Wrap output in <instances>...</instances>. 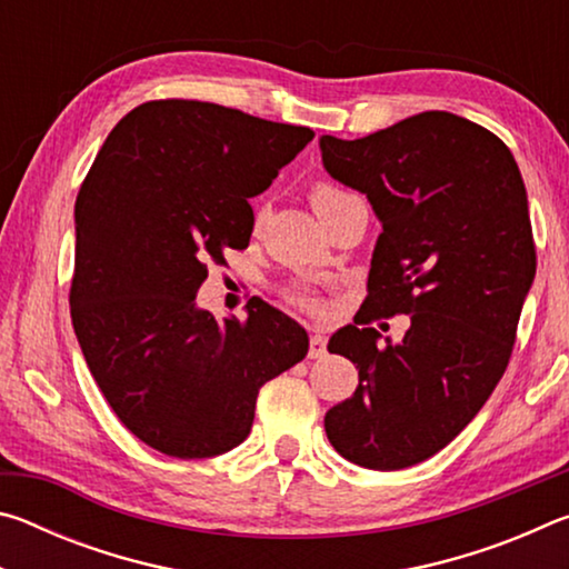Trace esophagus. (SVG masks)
Instances as JSON below:
<instances>
[{
	"label": "esophagus",
	"mask_w": 569,
	"mask_h": 569,
	"mask_svg": "<svg viewBox=\"0 0 569 569\" xmlns=\"http://www.w3.org/2000/svg\"><path fill=\"white\" fill-rule=\"evenodd\" d=\"M308 356H311V359H323L326 356V339L319 331L311 333V341H308Z\"/></svg>",
	"instance_id": "34e87169"
}]
</instances>
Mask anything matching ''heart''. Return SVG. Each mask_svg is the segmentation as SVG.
I'll return each instance as SVG.
<instances>
[{"label": "heart", "mask_w": 569, "mask_h": 569, "mask_svg": "<svg viewBox=\"0 0 569 569\" xmlns=\"http://www.w3.org/2000/svg\"><path fill=\"white\" fill-rule=\"evenodd\" d=\"M343 196H349V192L331 186V182H316V186L311 188V203H313L316 210H321L326 203H331V200H339ZM256 220H261V216H256ZM291 298H293L296 303H301L306 308H313L316 306L311 293H306V291H293Z\"/></svg>", "instance_id": "heart-1"}]
</instances>
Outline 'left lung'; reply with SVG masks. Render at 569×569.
<instances>
[{
	"label": "left lung",
	"instance_id": "8db88e82",
	"mask_svg": "<svg viewBox=\"0 0 569 569\" xmlns=\"http://www.w3.org/2000/svg\"><path fill=\"white\" fill-rule=\"evenodd\" d=\"M319 146L381 220L366 313L329 341L359 387L326 411V437L366 469L419 465L477 417L512 356L537 268L525 182L495 132L441 110ZM397 312L410 331L379 347L368 323Z\"/></svg>",
	"mask_w": 569,
	"mask_h": 569
}]
</instances>
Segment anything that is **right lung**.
<instances>
[{
	"label": "right lung",
	"mask_w": 569,
	"mask_h": 569,
	"mask_svg": "<svg viewBox=\"0 0 569 569\" xmlns=\"http://www.w3.org/2000/svg\"><path fill=\"white\" fill-rule=\"evenodd\" d=\"M311 128L198 100H152L114 124L74 203L72 326L104 399L148 447L226 455L250 435L266 381L308 333L266 301L248 319L196 306L208 263L248 248L256 198Z\"/></svg>",
	"instance_id": "obj_1"
}]
</instances>
